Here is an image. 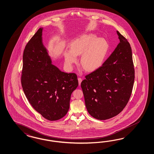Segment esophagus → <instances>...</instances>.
<instances>
[{"label":"esophagus","mask_w":154,"mask_h":154,"mask_svg":"<svg viewBox=\"0 0 154 154\" xmlns=\"http://www.w3.org/2000/svg\"><path fill=\"white\" fill-rule=\"evenodd\" d=\"M78 81H79V85H81V82H82V79L81 78H79V79H78Z\"/></svg>","instance_id":"obj_1"}]
</instances>
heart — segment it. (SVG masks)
<instances>
[{
  "instance_id": "obj_1",
  "label": "heart",
  "mask_w": 154,
  "mask_h": 154,
  "mask_svg": "<svg viewBox=\"0 0 154 154\" xmlns=\"http://www.w3.org/2000/svg\"><path fill=\"white\" fill-rule=\"evenodd\" d=\"M71 50L64 54L66 66L72 68L81 55L80 64L88 72L95 71L103 64L108 50V43L93 33L83 35L71 44Z\"/></svg>"
}]
</instances>
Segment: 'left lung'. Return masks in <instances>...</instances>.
<instances>
[{
    "label": "left lung",
    "instance_id": "1",
    "mask_svg": "<svg viewBox=\"0 0 154 154\" xmlns=\"http://www.w3.org/2000/svg\"><path fill=\"white\" fill-rule=\"evenodd\" d=\"M120 42L112 54L81 82L86 107L97 119L106 120L123 110L134 81L132 53L129 42L116 31Z\"/></svg>",
    "mask_w": 154,
    "mask_h": 154
}]
</instances>
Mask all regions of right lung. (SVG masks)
<instances>
[{
  "label": "right lung",
  "mask_w": 154,
  "mask_h": 154,
  "mask_svg": "<svg viewBox=\"0 0 154 154\" xmlns=\"http://www.w3.org/2000/svg\"><path fill=\"white\" fill-rule=\"evenodd\" d=\"M42 29H38L25 47L21 84L34 109L46 119L57 121L66 115L79 81L75 73L62 72L52 64L43 45Z\"/></svg>",
  "instance_id": "obj_1"
}]
</instances>
